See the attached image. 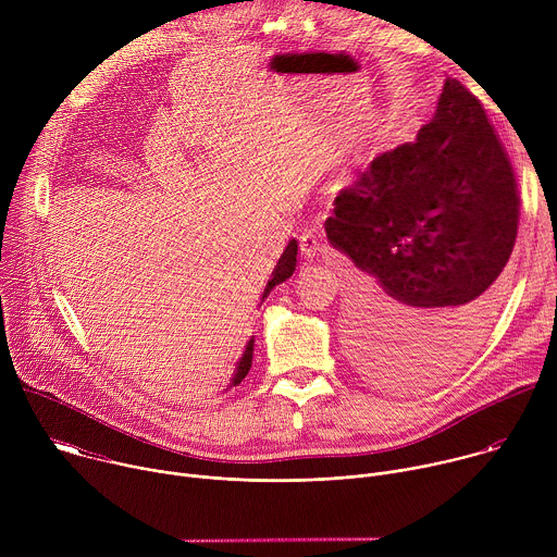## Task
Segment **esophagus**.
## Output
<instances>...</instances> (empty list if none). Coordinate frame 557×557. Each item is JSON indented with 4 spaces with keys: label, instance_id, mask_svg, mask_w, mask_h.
Listing matches in <instances>:
<instances>
[{
    "label": "esophagus",
    "instance_id": "obj_1",
    "mask_svg": "<svg viewBox=\"0 0 557 557\" xmlns=\"http://www.w3.org/2000/svg\"><path fill=\"white\" fill-rule=\"evenodd\" d=\"M299 249H301L304 258H314V256H320V253L326 251V243H324V237L320 233L306 231L299 237Z\"/></svg>",
    "mask_w": 557,
    "mask_h": 557
}]
</instances>
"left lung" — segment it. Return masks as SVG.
<instances>
[{
    "instance_id": "obj_1",
    "label": "left lung",
    "mask_w": 557,
    "mask_h": 557,
    "mask_svg": "<svg viewBox=\"0 0 557 557\" xmlns=\"http://www.w3.org/2000/svg\"><path fill=\"white\" fill-rule=\"evenodd\" d=\"M516 233L509 158L481 101L447 76L417 140L379 153L326 220L359 271L348 310L368 366L401 385L456 370L500 310Z\"/></svg>"
}]
</instances>
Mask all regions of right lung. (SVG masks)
<instances>
[{
	"label": "right lung",
	"instance_id": "add662e5",
	"mask_svg": "<svg viewBox=\"0 0 557 557\" xmlns=\"http://www.w3.org/2000/svg\"><path fill=\"white\" fill-rule=\"evenodd\" d=\"M295 267H297V240H290L288 247L284 249L282 258L277 260L273 273H271V280H269V284H267V288H264V293H262V301L269 297V293H271L277 284L286 282V280L295 273ZM253 346H256V337L251 335V339L247 342V346H245V350H243V357L235 361V370H233V374H231L228 385L224 387V392L231 389V387H235L237 383H240V381L249 374L251 363H253Z\"/></svg>",
	"mask_w": 557,
	"mask_h": 557
}]
</instances>
